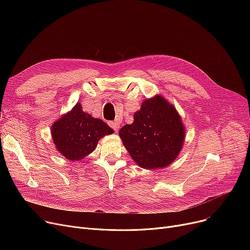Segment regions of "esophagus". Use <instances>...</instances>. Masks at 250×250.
<instances>
[{"instance_id": "34e87169", "label": "esophagus", "mask_w": 250, "mask_h": 250, "mask_svg": "<svg viewBox=\"0 0 250 250\" xmlns=\"http://www.w3.org/2000/svg\"><path fill=\"white\" fill-rule=\"evenodd\" d=\"M109 126L114 129V132H117L118 128H120V125L117 122H109Z\"/></svg>"}]
</instances>
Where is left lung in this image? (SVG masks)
Instances as JSON below:
<instances>
[{
  "mask_svg": "<svg viewBox=\"0 0 250 250\" xmlns=\"http://www.w3.org/2000/svg\"><path fill=\"white\" fill-rule=\"evenodd\" d=\"M132 159L144 169L164 168L179 155L186 127L172 103L162 95L145 99L134 114V123L120 129Z\"/></svg>",
  "mask_w": 250,
  "mask_h": 250,
  "instance_id": "obj_1",
  "label": "left lung"
}]
</instances>
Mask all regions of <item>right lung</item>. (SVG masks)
<instances>
[{
    "instance_id": "1",
    "label": "right lung",
    "mask_w": 250,
    "mask_h": 250,
    "mask_svg": "<svg viewBox=\"0 0 250 250\" xmlns=\"http://www.w3.org/2000/svg\"><path fill=\"white\" fill-rule=\"evenodd\" d=\"M50 133L57 151L70 161H78L93 152L101 138L114 132L102 120L84 112L78 102L52 124Z\"/></svg>"
}]
</instances>
